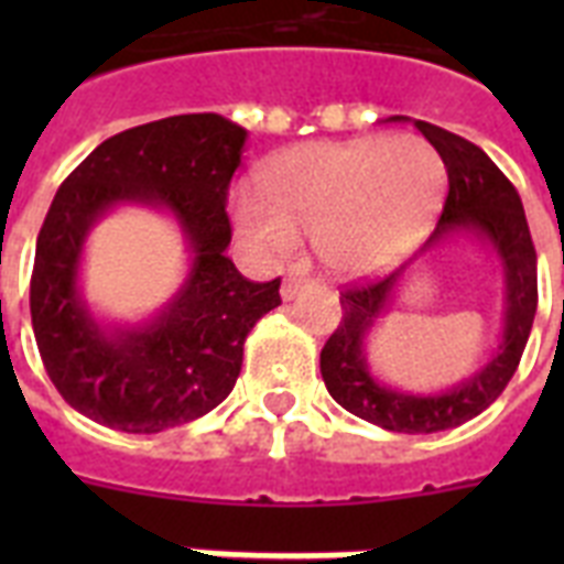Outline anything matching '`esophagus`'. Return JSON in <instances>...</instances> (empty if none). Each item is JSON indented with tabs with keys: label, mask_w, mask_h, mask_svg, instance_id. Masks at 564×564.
Wrapping results in <instances>:
<instances>
[{
	"label": "esophagus",
	"mask_w": 564,
	"mask_h": 564,
	"mask_svg": "<svg viewBox=\"0 0 564 564\" xmlns=\"http://www.w3.org/2000/svg\"><path fill=\"white\" fill-rule=\"evenodd\" d=\"M304 286H307V281H304V278H299V274H286L281 283V299L292 301L301 290H304Z\"/></svg>",
	"instance_id": "obj_1"
}]
</instances>
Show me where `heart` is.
<instances>
[{
  "label": "heart",
  "instance_id": "b5f03b06",
  "mask_svg": "<svg viewBox=\"0 0 564 564\" xmlns=\"http://www.w3.org/2000/svg\"><path fill=\"white\" fill-rule=\"evenodd\" d=\"M260 187L239 184L230 216L265 257H286L313 230L318 260L366 278L419 246L445 187V163L415 134L318 140L263 163Z\"/></svg>",
  "mask_w": 564,
  "mask_h": 564
}]
</instances>
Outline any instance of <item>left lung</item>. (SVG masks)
Here are the masks:
<instances>
[{
  "label": "left lung",
  "instance_id": "8db88e82",
  "mask_svg": "<svg viewBox=\"0 0 564 564\" xmlns=\"http://www.w3.org/2000/svg\"><path fill=\"white\" fill-rule=\"evenodd\" d=\"M415 128L427 137L447 170L445 207L421 254L456 234L482 239L503 265L507 310H503V343L491 354L489 362H482L480 369L459 380L454 389L412 394L380 383L366 360V336L394 299L406 265L383 281L343 292L339 299L343 322L322 348V377L339 406L392 433H438V430L459 427L498 401L521 362L539 304L535 248L518 189L491 163L489 154L468 143L465 137L451 134L445 128L430 126L421 119H415Z\"/></svg>",
  "mask_w": 564,
  "mask_h": 564
}]
</instances>
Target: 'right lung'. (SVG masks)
<instances>
[{
  "instance_id": "right-lung-1",
  "label": "right lung",
  "mask_w": 564,
  "mask_h": 564,
  "mask_svg": "<svg viewBox=\"0 0 564 564\" xmlns=\"http://www.w3.org/2000/svg\"><path fill=\"white\" fill-rule=\"evenodd\" d=\"M248 131L219 113H181L96 145L55 193L31 272V327L46 375L73 410L122 433H161L219 406L251 327L281 304V278L254 283L225 248L228 187ZM119 203L173 213L191 274L143 326H101L77 286L91 225Z\"/></svg>"
}]
</instances>
